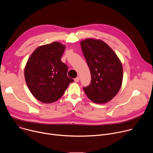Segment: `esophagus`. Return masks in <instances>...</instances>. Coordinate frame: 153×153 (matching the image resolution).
Segmentation results:
<instances>
[{"instance_id":"esophagus-1","label":"esophagus","mask_w":153,"mask_h":153,"mask_svg":"<svg viewBox=\"0 0 153 153\" xmlns=\"http://www.w3.org/2000/svg\"><path fill=\"white\" fill-rule=\"evenodd\" d=\"M79 77H77L76 78H75L74 79V81H75V82H78L79 81Z\"/></svg>"}]
</instances>
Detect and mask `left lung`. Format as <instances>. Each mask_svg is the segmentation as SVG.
<instances>
[{
  "mask_svg": "<svg viewBox=\"0 0 153 153\" xmlns=\"http://www.w3.org/2000/svg\"><path fill=\"white\" fill-rule=\"evenodd\" d=\"M80 45L91 77L90 85L84 86L83 90L94 103L108 102L121 87L122 63L113 50L102 40L87 39L82 41Z\"/></svg>",
  "mask_w": 153,
  "mask_h": 153,
  "instance_id": "8db88e82",
  "label": "left lung"
}]
</instances>
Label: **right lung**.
I'll return each instance as SVG.
<instances>
[{
    "label": "right lung",
    "mask_w": 153,
    "mask_h": 153,
    "mask_svg": "<svg viewBox=\"0 0 153 153\" xmlns=\"http://www.w3.org/2000/svg\"><path fill=\"white\" fill-rule=\"evenodd\" d=\"M65 47L53 42L38 47L25 68V78L32 94L39 101H57L74 80L67 76L68 66L61 61Z\"/></svg>",
    "instance_id": "obj_1"
}]
</instances>
